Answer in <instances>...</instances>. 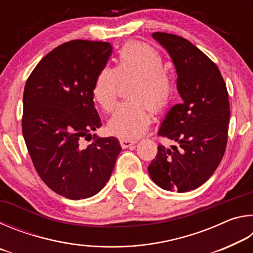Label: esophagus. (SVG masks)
Returning a JSON list of instances; mask_svg holds the SVG:
<instances>
[{"label":"esophagus","instance_id":"esophagus-1","mask_svg":"<svg viewBox=\"0 0 253 253\" xmlns=\"http://www.w3.org/2000/svg\"><path fill=\"white\" fill-rule=\"evenodd\" d=\"M136 144V140H132V139H128V138H122L121 139V145L123 148H128L130 147L131 145H135Z\"/></svg>","mask_w":253,"mask_h":253}]
</instances>
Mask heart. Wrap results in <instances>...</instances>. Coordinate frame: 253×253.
Segmentation results:
<instances>
[{"mask_svg": "<svg viewBox=\"0 0 253 253\" xmlns=\"http://www.w3.org/2000/svg\"><path fill=\"white\" fill-rule=\"evenodd\" d=\"M131 79L129 98L134 101L119 105L108 122L111 134L126 138L142 136L151 123L149 108L162 113L174 93V80L164 69L160 52L142 42H128L118 54L116 67L102 68L93 84V98L105 113L116 105L121 80Z\"/></svg>", "mask_w": 253, "mask_h": 253, "instance_id": "obj_1", "label": "heart"}]
</instances>
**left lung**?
Wrapping results in <instances>:
<instances>
[{"label":"left lung","mask_w":253,"mask_h":253,"mask_svg":"<svg viewBox=\"0 0 253 253\" xmlns=\"http://www.w3.org/2000/svg\"><path fill=\"white\" fill-rule=\"evenodd\" d=\"M152 36L173 60L183 104L169 109L158 130L177 144L158 145L148 173L160 187L184 193L207 182L224 155L229 95L219 68L190 41L165 32Z\"/></svg>","instance_id":"1"}]
</instances>
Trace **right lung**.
I'll return each mask as SVG.
<instances>
[{
    "instance_id": "obj_1",
    "label": "right lung",
    "mask_w": 253,
    "mask_h": 253,
    "mask_svg": "<svg viewBox=\"0 0 253 253\" xmlns=\"http://www.w3.org/2000/svg\"><path fill=\"white\" fill-rule=\"evenodd\" d=\"M109 42L72 40L38 63L23 92L22 132L36 170L59 195L90 198L110 178L122 147L116 137L91 135L101 126L92 88L106 67ZM89 136L93 143L81 145Z\"/></svg>"
}]
</instances>
